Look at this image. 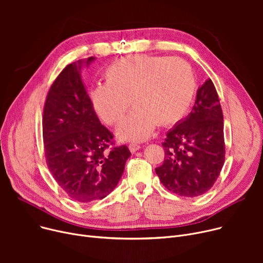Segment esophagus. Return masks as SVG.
<instances>
[{
    "label": "esophagus",
    "mask_w": 263,
    "mask_h": 263,
    "mask_svg": "<svg viewBox=\"0 0 263 263\" xmlns=\"http://www.w3.org/2000/svg\"><path fill=\"white\" fill-rule=\"evenodd\" d=\"M129 149H130L131 153L134 154V153H136L137 150L141 149V146L137 145V144H130V145H129Z\"/></svg>",
    "instance_id": "34e87169"
}]
</instances>
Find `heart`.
I'll return each instance as SVG.
<instances>
[{"label": "heart", "instance_id": "obj_1", "mask_svg": "<svg viewBox=\"0 0 263 263\" xmlns=\"http://www.w3.org/2000/svg\"><path fill=\"white\" fill-rule=\"evenodd\" d=\"M106 83L90 91L96 113L107 124L117 123L129 106L117 136L122 141H144L156 124L168 126L180 120L192 102L195 79L182 60L134 55L117 61L105 72Z\"/></svg>", "mask_w": 263, "mask_h": 263}]
</instances>
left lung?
<instances>
[{"mask_svg":"<svg viewBox=\"0 0 263 263\" xmlns=\"http://www.w3.org/2000/svg\"><path fill=\"white\" fill-rule=\"evenodd\" d=\"M162 145L165 159L156 173L168 191L196 197L212 187L224 165L225 142L222 107L210 79L198 87L191 113L167 132Z\"/></svg>","mask_w":263,"mask_h":263,"instance_id":"8db88e82","label":"left lung"}]
</instances>
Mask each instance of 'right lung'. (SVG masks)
<instances>
[{
    "mask_svg": "<svg viewBox=\"0 0 263 263\" xmlns=\"http://www.w3.org/2000/svg\"><path fill=\"white\" fill-rule=\"evenodd\" d=\"M96 59L68 65L52 84L44 108L47 164L69 197L79 202L103 199L118 184L131 153L106 150L113 134L97 117L81 70Z\"/></svg>",
    "mask_w": 263,
    "mask_h": 263,
    "instance_id": "obj_1",
    "label": "right lung"
}]
</instances>
